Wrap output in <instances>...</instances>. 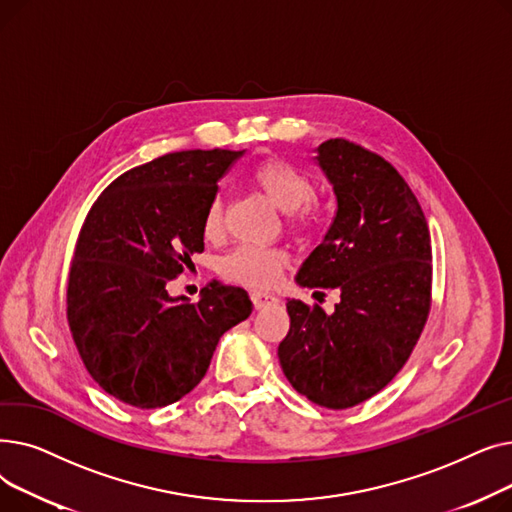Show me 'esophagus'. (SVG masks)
I'll return each mask as SVG.
<instances>
[{"label": "esophagus", "mask_w": 512, "mask_h": 512, "mask_svg": "<svg viewBox=\"0 0 512 512\" xmlns=\"http://www.w3.org/2000/svg\"><path fill=\"white\" fill-rule=\"evenodd\" d=\"M251 299L257 309H265V307L278 303V297H274V294H270V292H263V290H253Z\"/></svg>", "instance_id": "obj_1"}]
</instances>
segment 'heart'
I'll list each match as a JSON object with an SVG mask.
<instances>
[{
	"label": "heart",
	"instance_id": "obj_1",
	"mask_svg": "<svg viewBox=\"0 0 512 512\" xmlns=\"http://www.w3.org/2000/svg\"><path fill=\"white\" fill-rule=\"evenodd\" d=\"M251 184L257 191L282 211H294L307 205L313 195L315 186L311 178L292 168L282 159H267L259 164L251 174ZM224 228V211L222 201L213 199L207 205L203 230L205 236L215 238L222 234ZM288 263V255L276 247L263 245H240L232 253H228L222 261V274L238 284H247L255 288L272 286L280 272Z\"/></svg>",
	"mask_w": 512,
	"mask_h": 512
}]
</instances>
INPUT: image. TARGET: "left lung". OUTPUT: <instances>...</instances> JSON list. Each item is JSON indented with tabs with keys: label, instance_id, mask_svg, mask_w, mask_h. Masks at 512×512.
Segmentation results:
<instances>
[{
	"label": "left lung",
	"instance_id": "left-lung-1",
	"mask_svg": "<svg viewBox=\"0 0 512 512\" xmlns=\"http://www.w3.org/2000/svg\"><path fill=\"white\" fill-rule=\"evenodd\" d=\"M315 151L336 215L297 284L338 290L340 303L326 313L288 299L278 357L294 390L338 411L378 394L411 357L432 303V240L417 197L384 157L344 139Z\"/></svg>",
	"mask_w": 512,
	"mask_h": 512
}]
</instances>
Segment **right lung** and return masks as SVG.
<instances>
[{"instance_id":"right-lung-1","label":"right lung","mask_w":512,"mask_h":512,"mask_svg":"<svg viewBox=\"0 0 512 512\" xmlns=\"http://www.w3.org/2000/svg\"><path fill=\"white\" fill-rule=\"evenodd\" d=\"M245 151H176L118 176L80 228L68 326L91 378L137 409L168 407L207 373L224 332L247 319V290L211 282L201 299L168 284L203 251L218 180Z\"/></svg>"}]
</instances>
